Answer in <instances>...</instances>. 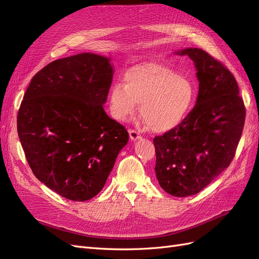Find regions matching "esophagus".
<instances>
[{"label": "esophagus", "instance_id": "1", "mask_svg": "<svg viewBox=\"0 0 259 259\" xmlns=\"http://www.w3.org/2000/svg\"><path fill=\"white\" fill-rule=\"evenodd\" d=\"M128 133H130V137L132 140H137L139 138H142V135H140L139 133L136 132L135 130H130Z\"/></svg>", "mask_w": 259, "mask_h": 259}]
</instances>
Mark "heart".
Here are the masks:
<instances>
[{"label":"heart","instance_id":"obj_1","mask_svg":"<svg viewBox=\"0 0 259 259\" xmlns=\"http://www.w3.org/2000/svg\"><path fill=\"white\" fill-rule=\"evenodd\" d=\"M124 81L115 83L109 93V109L116 121H126L142 105L140 114L149 127L164 133L182 124L191 110L195 96L192 83L167 66H137Z\"/></svg>","mask_w":259,"mask_h":259}]
</instances>
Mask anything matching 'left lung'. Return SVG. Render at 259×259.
I'll return each mask as SVG.
<instances>
[{
  "mask_svg": "<svg viewBox=\"0 0 259 259\" xmlns=\"http://www.w3.org/2000/svg\"><path fill=\"white\" fill-rule=\"evenodd\" d=\"M197 68V103L177 127L155 136V175L162 189L189 197L230 165L245 122V107L233 74L200 49L176 52Z\"/></svg>",
  "mask_w": 259,
  "mask_h": 259,
  "instance_id": "1",
  "label": "left lung"
}]
</instances>
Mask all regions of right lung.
I'll return each mask as SVG.
<instances>
[{"label":"right lung","mask_w":259,"mask_h":259,"mask_svg":"<svg viewBox=\"0 0 259 259\" xmlns=\"http://www.w3.org/2000/svg\"><path fill=\"white\" fill-rule=\"evenodd\" d=\"M112 76L109 58L74 55L41 69L21 101L17 132L29 166L68 200L98 194L128 142L126 128L103 107Z\"/></svg>","instance_id":"add662e5"}]
</instances>
